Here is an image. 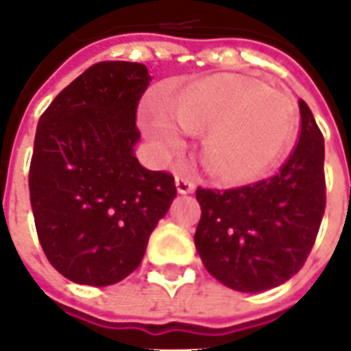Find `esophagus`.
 <instances>
[{"label":"esophagus","instance_id":"obj_1","mask_svg":"<svg viewBox=\"0 0 351 351\" xmlns=\"http://www.w3.org/2000/svg\"><path fill=\"white\" fill-rule=\"evenodd\" d=\"M176 190L178 193H191L195 190V182L188 176H176Z\"/></svg>","mask_w":351,"mask_h":351}]
</instances>
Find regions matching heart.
Here are the masks:
<instances>
[{
    "label": "heart",
    "mask_w": 351,
    "mask_h": 351,
    "mask_svg": "<svg viewBox=\"0 0 351 351\" xmlns=\"http://www.w3.org/2000/svg\"><path fill=\"white\" fill-rule=\"evenodd\" d=\"M208 131L203 161L223 182H250L263 175L293 135V108L278 93L233 77H216L193 86L178 101L175 120L161 110L146 118V130L161 152L180 146V130Z\"/></svg>",
    "instance_id": "heart-1"
}]
</instances>
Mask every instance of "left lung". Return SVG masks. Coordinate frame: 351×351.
<instances>
[{
	"instance_id": "obj_1",
	"label": "left lung",
	"mask_w": 351,
	"mask_h": 351,
	"mask_svg": "<svg viewBox=\"0 0 351 351\" xmlns=\"http://www.w3.org/2000/svg\"><path fill=\"white\" fill-rule=\"evenodd\" d=\"M299 141L276 175L254 184L197 188L195 248L223 286L258 293L301 271L325 213L324 135L299 101Z\"/></svg>"
}]
</instances>
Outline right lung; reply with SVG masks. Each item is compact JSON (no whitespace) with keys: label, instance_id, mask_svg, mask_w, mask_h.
<instances>
[{"label":"right lung","instance_id":"obj_1","mask_svg":"<svg viewBox=\"0 0 351 351\" xmlns=\"http://www.w3.org/2000/svg\"><path fill=\"white\" fill-rule=\"evenodd\" d=\"M146 65L99 62L58 93L37 123L29 199L50 265L86 286L137 269L148 237L176 195L175 176L133 154Z\"/></svg>","mask_w":351,"mask_h":351}]
</instances>
